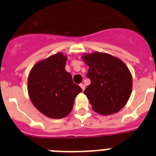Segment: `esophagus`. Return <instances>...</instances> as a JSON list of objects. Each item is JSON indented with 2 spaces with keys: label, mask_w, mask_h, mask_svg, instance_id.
Returning <instances> with one entry per match:
<instances>
[{
  "label": "esophagus",
  "mask_w": 156,
  "mask_h": 156,
  "mask_svg": "<svg viewBox=\"0 0 156 156\" xmlns=\"http://www.w3.org/2000/svg\"><path fill=\"white\" fill-rule=\"evenodd\" d=\"M80 87L81 89H82L83 90H85V85L83 84V83H80Z\"/></svg>",
  "instance_id": "34e87169"
}]
</instances>
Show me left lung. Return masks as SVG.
Wrapping results in <instances>:
<instances>
[{
  "label": "left lung",
  "mask_w": 156,
  "mask_h": 156,
  "mask_svg": "<svg viewBox=\"0 0 156 156\" xmlns=\"http://www.w3.org/2000/svg\"><path fill=\"white\" fill-rule=\"evenodd\" d=\"M89 66L87 77L90 84L83 91L92 108L108 115L122 109L131 94L132 76L120 59L109 54L94 52L82 57Z\"/></svg>",
  "instance_id": "obj_1"
}]
</instances>
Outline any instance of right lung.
<instances>
[{
	"label": "right lung",
	"mask_w": 156,
	"mask_h": 156,
	"mask_svg": "<svg viewBox=\"0 0 156 156\" xmlns=\"http://www.w3.org/2000/svg\"><path fill=\"white\" fill-rule=\"evenodd\" d=\"M67 57L62 53L47 58L33 67L28 77V94L38 111L52 119L70 113L76 95L82 92L65 69Z\"/></svg>",
	"instance_id": "1"
}]
</instances>
